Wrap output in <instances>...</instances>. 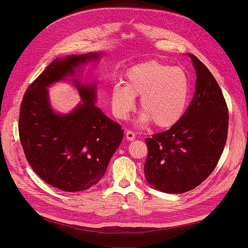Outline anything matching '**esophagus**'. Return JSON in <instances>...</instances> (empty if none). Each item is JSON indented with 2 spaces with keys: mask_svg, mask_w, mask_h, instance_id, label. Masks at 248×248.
<instances>
[{
  "mask_svg": "<svg viewBox=\"0 0 248 248\" xmlns=\"http://www.w3.org/2000/svg\"><path fill=\"white\" fill-rule=\"evenodd\" d=\"M125 137H126V140H134L136 139V135L132 131H126L125 132Z\"/></svg>",
  "mask_w": 248,
  "mask_h": 248,
  "instance_id": "esophagus-1",
  "label": "esophagus"
}]
</instances>
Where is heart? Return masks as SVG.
<instances>
[{
    "label": "heart",
    "instance_id": "obj_1",
    "mask_svg": "<svg viewBox=\"0 0 248 248\" xmlns=\"http://www.w3.org/2000/svg\"><path fill=\"white\" fill-rule=\"evenodd\" d=\"M189 93V78L183 69L155 60L147 61L127 70L125 84L112 86L111 108L117 119L124 120L135 108L136 96L140 95V123L153 122L155 126L167 128L183 116Z\"/></svg>",
    "mask_w": 248,
    "mask_h": 248
}]
</instances>
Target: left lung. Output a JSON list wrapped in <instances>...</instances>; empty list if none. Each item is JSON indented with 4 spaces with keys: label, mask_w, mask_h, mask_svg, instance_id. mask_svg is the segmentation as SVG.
Here are the masks:
<instances>
[{
    "label": "left lung",
    "mask_w": 248,
    "mask_h": 248,
    "mask_svg": "<svg viewBox=\"0 0 248 248\" xmlns=\"http://www.w3.org/2000/svg\"><path fill=\"white\" fill-rule=\"evenodd\" d=\"M196 90L181 120L168 131L146 139L145 176L166 193H184L199 186L213 172L228 133V108L214 76L193 54Z\"/></svg>",
    "instance_id": "1"
}]
</instances>
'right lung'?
<instances>
[{
	"label": "right lung",
	"instance_id": "right-lung-1",
	"mask_svg": "<svg viewBox=\"0 0 248 248\" xmlns=\"http://www.w3.org/2000/svg\"><path fill=\"white\" fill-rule=\"evenodd\" d=\"M99 53L56 58L29 85L19 115V137L34 172L49 185L66 192L83 191L103 177L124 138L122 125L94 106L95 85L74 79L82 103L67 114L51 109L47 87Z\"/></svg>",
	"mask_w": 248,
	"mask_h": 248
}]
</instances>
